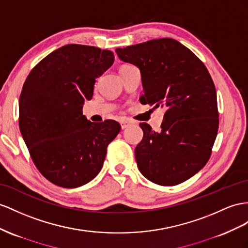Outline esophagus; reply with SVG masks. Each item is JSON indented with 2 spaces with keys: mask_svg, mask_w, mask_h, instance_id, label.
<instances>
[{
  "mask_svg": "<svg viewBox=\"0 0 248 248\" xmlns=\"http://www.w3.org/2000/svg\"><path fill=\"white\" fill-rule=\"evenodd\" d=\"M133 124H134V123L131 122V120H128V119L122 120V122H120V124H122V129H126L129 125H131Z\"/></svg>",
  "mask_w": 248,
  "mask_h": 248,
  "instance_id": "1",
  "label": "esophagus"
}]
</instances>
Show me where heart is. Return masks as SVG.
<instances>
[{
    "instance_id": "b5f03b06",
    "label": "heart",
    "mask_w": 248,
    "mask_h": 248,
    "mask_svg": "<svg viewBox=\"0 0 248 248\" xmlns=\"http://www.w3.org/2000/svg\"><path fill=\"white\" fill-rule=\"evenodd\" d=\"M124 66H126V65H124Z\"/></svg>"
}]
</instances>
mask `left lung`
<instances>
[{
	"label": "left lung",
	"instance_id": "1",
	"mask_svg": "<svg viewBox=\"0 0 248 248\" xmlns=\"http://www.w3.org/2000/svg\"><path fill=\"white\" fill-rule=\"evenodd\" d=\"M116 53L140 70V103L166 109L160 132L139 124L143 138L135 149L138 169L156 185H179L212 155L219 128L212 76L188 48L168 37L117 48Z\"/></svg>",
	"mask_w": 248,
	"mask_h": 248
}]
</instances>
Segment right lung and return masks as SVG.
Masks as SVG:
<instances>
[{
	"mask_svg": "<svg viewBox=\"0 0 248 248\" xmlns=\"http://www.w3.org/2000/svg\"><path fill=\"white\" fill-rule=\"evenodd\" d=\"M113 62L110 50L70 44L43 59L24 82L21 134L36 169L56 186L73 188L94 179L122 129L115 120L91 123L82 115L95 78Z\"/></svg>",
	"mask_w": 248,
	"mask_h": 248,
	"instance_id": "right-lung-1",
	"label": "right lung"
}]
</instances>
